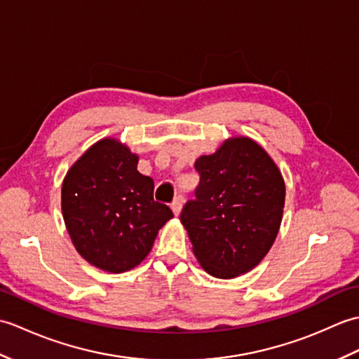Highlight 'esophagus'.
<instances>
[{
	"instance_id": "1",
	"label": "esophagus",
	"mask_w": 359,
	"mask_h": 359,
	"mask_svg": "<svg viewBox=\"0 0 359 359\" xmlns=\"http://www.w3.org/2000/svg\"><path fill=\"white\" fill-rule=\"evenodd\" d=\"M182 205H184V197L182 196H177L175 197V199L172 201V203H171V210H172V212L175 216H179L180 215V211H182Z\"/></svg>"
}]
</instances>
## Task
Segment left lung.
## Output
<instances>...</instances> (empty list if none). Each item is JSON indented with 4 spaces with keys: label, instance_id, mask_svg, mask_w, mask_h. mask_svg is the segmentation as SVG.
<instances>
[{
    "label": "left lung",
    "instance_id": "8db88e82",
    "mask_svg": "<svg viewBox=\"0 0 359 359\" xmlns=\"http://www.w3.org/2000/svg\"><path fill=\"white\" fill-rule=\"evenodd\" d=\"M196 199L180 220L193 251L211 276L231 279L253 270L276 239L285 184L273 158L248 137H233L194 163Z\"/></svg>",
    "mask_w": 359,
    "mask_h": 359
}]
</instances>
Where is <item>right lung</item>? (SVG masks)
<instances>
[{
	"mask_svg": "<svg viewBox=\"0 0 359 359\" xmlns=\"http://www.w3.org/2000/svg\"><path fill=\"white\" fill-rule=\"evenodd\" d=\"M139 156L116 139L94 143L62 187L63 219L75 250L97 269L123 273L148 256L172 217L154 201V182L137 171Z\"/></svg>",
	"mask_w": 359,
	"mask_h": 359,
	"instance_id": "add662e5",
	"label": "right lung"
}]
</instances>
